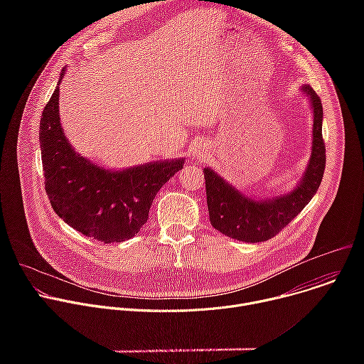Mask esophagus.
Wrapping results in <instances>:
<instances>
[{
  "instance_id": "esophagus-1",
  "label": "esophagus",
  "mask_w": 364,
  "mask_h": 364,
  "mask_svg": "<svg viewBox=\"0 0 364 364\" xmlns=\"http://www.w3.org/2000/svg\"><path fill=\"white\" fill-rule=\"evenodd\" d=\"M207 154H209V148H207L205 144H203V142L194 144V145L191 146V155H193L194 159L203 160V159H205Z\"/></svg>"
}]
</instances>
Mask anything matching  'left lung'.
Segmentation results:
<instances>
[{
	"instance_id": "1",
	"label": "left lung",
	"mask_w": 364,
	"mask_h": 364,
	"mask_svg": "<svg viewBox=\"0 0 364 364\" xmlns=\"http://www.w3.org/2000/svg\"><path fill=\"white\" fill-rule=\"evenodd\" d=\"M301 90L308 96L313 111V145L306 168L291 191L271 198L249 197L210 167L203 168L210 223L225 236L247 243L265 242L296 218L317 193L326 168L323 105L309 85L301 86Z\"/></svg>"
}]
</instances>
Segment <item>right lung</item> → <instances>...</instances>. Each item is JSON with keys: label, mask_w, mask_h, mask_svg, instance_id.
<instances>
[{"label": "right lung", "mask_w": 364, "mask_h": 364, "mask_svg": "<svg viewBox=\"0 0 364 364\" xmlns=\"http://www.w3.org/2000/svg\"><path fill=\"white\" fill-rule=\"evenodd\" d=\"M40 119V149L46 193L56 215L87 237L103 243L134 237L148 220L159 190L183 168L184 159L159 160L108 170L73 149L59 114V85Z\"/></svg>", "instance_id": "right-lung-1"}]
</instances>
